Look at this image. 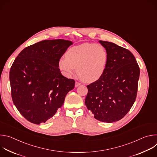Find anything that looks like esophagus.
I'll list each match as a JSON object with an SVG mask.
<instances>
[{"instance_id": "obj_1", "label": "esophagus", "mask_w": 157, "mask_h": 157, "mask_svg": "<svg viewBox=\"0 0 157 157\" xmlns=\"http://www.w3.org/2000/svg\"><path fill=\"white\" fill-rule=\"evenodd\" d=\"M79 85H81V83L80 82H75V87H78Z\"/></svg>"}]
</instances>
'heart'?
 I'll return each instance as SVG.
<instances>
[{
  "label": "heart",
  "instance_id": "1",
  "mask_svg": "<svg viewBox=\"0 0 157 157\" xmlns=\"http://www.w3.org/2000/svg\"><path fill=\"white\" fill-rule=\"evenodd\" d=\"M65 57L58 61L62 74L71 78L76 68L79 78L87 83L96 82L102 77L108 60L105 48L100 44L94 43H84L70 48Z\"/></svg>",
  "mask_w": 157,
  "mask_h": 157
}]
</instances>
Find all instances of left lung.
<instances>
[{"mask_svg":"<svg viewBox=\"0 0 157 157\" xmlns=\"http://www.w3.org/2000/svg\"><path fill=\"white\" fill-rule=\"evenodd\" d=\"M108 54L102 77L87 86L85 104L97 120L118 121L130 110L137 97L140 68L128 50L109 41L99 40Z\"/></svg>","mask_w":157,"mask_h":157,"instance_id":"8db88e82","label":"left lung"}]
</instances>
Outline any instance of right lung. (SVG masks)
Masks as SVG:
<instances>
[{"label":"right lung","mask_w":157,"mask_h":157,"mask_svg":"<svg viewBox=\"0 0 157 157\" xmlns=\"http://www.w3.org/2000/svg\"><path fill=\"white\" fill-rule=\"evenodd\" d=\"M73 42L43 40L22 50L10 70L13 102L19 113L35 124L45 123L64 103L75 81L63 76L58 61Z\"/></svg>","instance_id":"1"}]
</instances>
